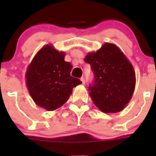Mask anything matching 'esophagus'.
Instances as JSON below:
<instances>
[{
	"label": "esophagus",
	"mask_w": 156,
	"mask_h": 156,
	"mask_svg": "<svg viewBox=\"0 0 156 156\" xmlns=\"http://www.w3.org/2000/svg\"><path fill=\"white\" fill-rule=\"evenodd\" d=\"M81 82H82V84H84V83H85V78H84V77H82V78H81Z\"/></svg>",
	"instance_id": "1"
}]
</instances>
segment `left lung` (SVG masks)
<instances>
[{
  "instance_id": "left-lung-1",
  "label": "left lung",
  "mask_w": 156,
  "mask_h": 156,
  "mask_svg": "<svg viewBox=\"0 0 156 156\" xmlns=\"http://www.w3.org/2000/svg\"><path fill=\"white\" fill-rule=\"evenodd\" d=\"M84 59L94 73L95 81L88 89L94 105L104 113L122 111L136 85L134 69L125 53L114 44L105 43Z\"/></svg>"
}]
</instances>
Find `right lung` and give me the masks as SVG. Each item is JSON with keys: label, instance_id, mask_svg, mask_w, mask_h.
I'll return each mask as SVG.
<instances>
[{"label": "right lung", "instance_id": "add662e5", "mask_svg": "<svg viewBox=\"0 0 156 156\" xmlns=\"http://www.w3.org/2000/svg\"><path fill=\"white\" fill-rule=\"evenodd\" d=\"M65 52L47 44L37 51L26 70V84L31 99L48 111L61 107L72 89L82 83L70 75L72 66L65 61Z\"/></svg>", "mask_w": 156, "mask_h": 156}]
</instances>
